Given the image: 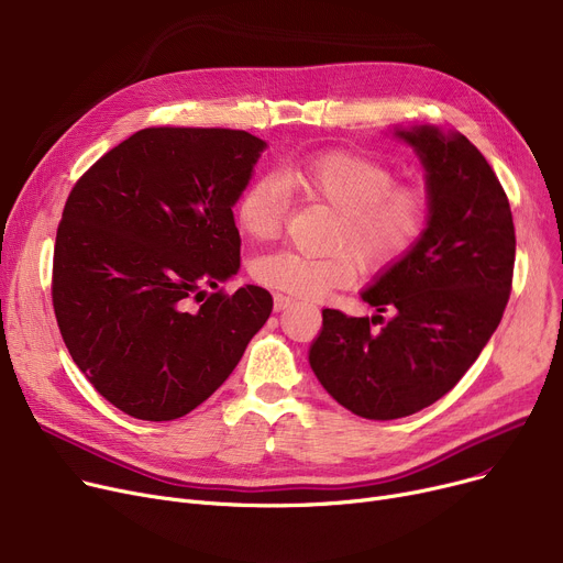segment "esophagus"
<instances>
[{"mask_svg":"<svg viewBox=\"0 0 563 563\" xmlns=\"http://www.w3.org/2000/svg\"><path fill=\"white\" fill-rule=\"evenodd\" d=\"M291 303H294V299L285 297V294H274V310H276V312H280V310L289 308Z\"/></svg>","mask_w":563,"mask_h":563,"instance_id":"34e87169","label":"esophagus"}]
</instances>
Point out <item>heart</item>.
Returning <instances> with one entry per match:
<instances>
[{
  "label": "heart",
  "mask_w": 563,
  "mask_h": 563,
  "mask_svg": "<svg viewBox=\"0 0 563 563\" xmlns=\"http://www.w3.org/2000/svg\"><path fill=\"white\" fill-rule=\"evenodd\" d=\"M294 198L333 210L327 255L278 251L253 262L264 285L299 299H321L367 272H383L408 257L429 228L431 202L422 187L397 183L390 166L349 151H321L289 162L280 177L255 175L236 198L234 219L255 242L280 236Z\"/></svg>",
  "instance_id": "heart-1"
}]
</instances>
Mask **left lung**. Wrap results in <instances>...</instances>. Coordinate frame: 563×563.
I'll return each instance as SVG.
<instances>
[{
	"label": "left lung",
	"mask_w": 563,
	"mask_h": 563,
	"mask_svg": "<svg viewBox=\"0 0 563 563\" xmlns=\"http://www.w3.org/2000/svg\"><path fill=\"white\" fill-rule=\"evenodd\" d=\"M427 168L429 228L408 257L363 291L380 314L327 308L310 367L327 393L367 420L412 416L448 395L505 314L516 262L509 198L463 134L397 130Z\"/></svg>",
	"instance_id": "8db88e82"
}]
</instances>
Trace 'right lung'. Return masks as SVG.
<instances>
[{
	"instance_id": "1",
	"label": "right lung",
	"mask_w": 563,
	"mask_h": 563,
	"mask_svg": "<svg viewBox=\"0 0 563 563\" xmlns=\"http://www.w3.org/2000/svg\"><path fill=\"white\" fill-rule=\"evenodd\" d=\"M264 141L244 130L145 128L73 187L56 230L52 306L75 365L118 410L177 420L244 356L272 294L240 269L232 205Z\"/></svg>"
}]
</instances>
